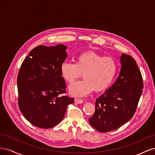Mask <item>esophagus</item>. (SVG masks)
I'll list each match as a JSON object with an SVG mask.
<instances>
[{"mask_svg":"<svg viewBox=\"0 0 155 155\" xmlns=\"http://www.w3.org/2000/svg\"><path fill=\"white\" fill-rule=\"evenodd\" d=\"M74 101H75V103H76V104H83V100L78 99V98H76V99L74 100Z\"/></svg>","mask_w":155,"mask_h":155,"instance_id":"obj_1","label":"esophagus"}]
</instances>
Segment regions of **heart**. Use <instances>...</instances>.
<instances>
[{
	"label": "heart",
	"mask_w": 155,
	"mask_h": 155,
	"mask_svg": "<svg viewBox=\"0 0 155 155\" xmlns=\"http://www.w3.org/2000/svg\"><path fill=\"white\" fill-rule=\"evenodd\" d=\"M118 64L111 57L104 56L93 51L79 54L76 63L63 62L60 66L62 77L67 82L72 83L83 74V80L74 83L69 87L74 96L82 97L92 92L104 91L113 81Z\"/></svg>",
	"instance_id": "obj_1"
}]
</instances>
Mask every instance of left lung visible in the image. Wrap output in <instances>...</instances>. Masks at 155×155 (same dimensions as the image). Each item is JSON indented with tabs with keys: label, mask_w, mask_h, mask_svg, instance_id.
<instances>
[{
	"label": "left lung",
	"mask_w": 155,
	"mask_h": 155,
	"mask_svg": "<svg viewBox=\"0 0 155 155\" xmlns=\"http://www.w3.org/2000/svg\"><path fill=\"white\" fill-rule=\"evenodd\" d=\"M120 62L119 76L97 98L94 114L88 120L101 133L116 130L132 118L142 93V76L136 61L122 54Z\"/></svg>",
	"instance_id": "1"
}]
</instances>
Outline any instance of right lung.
Here are the masks:
<instances>
[{
  "mask_svg": "<svg viewBox=\"0 0 155 155\" xmlns=\"http://www.w3.org/2000/svg\"><path fill=\"white\" fill-rule=\"evenodd\" d=\"M61 44L40 45L23 61L17 76L18 107L25 118L37 127L49 129L63 119L74 98L62 94L66 84L60 66L67 57Z\"/></svg>",
  "mask_w": 155,
  "mask_h": 155,
  "instance_id": "1",
  "label": "right lung"
}]
</instances>
